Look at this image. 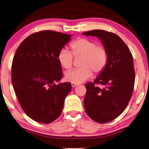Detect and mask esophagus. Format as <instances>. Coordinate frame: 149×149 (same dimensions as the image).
I'll list each match as a JSON object with an SVG mask.
<instances>
[{"instance_id": "obj_1", "label": "esophagus", "mask_w": 149, "mask_h": 149, "mask_svg": "<svg viewBox=\"0 0 149 149\" xmlns=\"http://www.w3.org/2000/svg\"><path fill=\"white\" fill-rule=\"evenodd\" d=\"M77 85L78 84H73V83H72V87H73V88H74V87H76Z\"/></svg>"}]
</instances>
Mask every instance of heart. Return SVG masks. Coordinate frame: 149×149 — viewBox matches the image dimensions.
<instances>
[{
  "label": "heart",
  "mask_w": 149,
  "mask_h": 149,
  "mask_svg": "<svg viewBox=\"0 0 149 149\" xmlns=\"http://www.w3.org/2000/svg\"><path fill=\"white\" fill-rule=\"evenodd\" d=\"M69 46L70 52L62 49L58 54L59 64L65 70H69L72 67L74 57L75 59L81 58L79 62L81 68L65 73V79L67 81L81 84L91 77L92 72L98 75L105 69L109 60V54L105 47L85 38L75 40Z\"/></svg>",
  "instance_id": "1"
}]
</instances>
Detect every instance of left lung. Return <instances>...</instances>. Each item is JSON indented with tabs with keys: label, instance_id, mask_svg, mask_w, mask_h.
Returning a JSON list of instances; mask_svg holds the SVG:
<instances>
[{
	"label": "left lung",
	"instance_id": "8db88e82",
	"mask_svg": "<svg viewBox=\"0 0 149 149\" xmlns=\"http://www.w3.org/2000/svg\"><path fill=\"white\" fill-rule=\"evenodd\" d=\"M83 34L99 38L109 54L103 72L94 82L85 85L87 92L84 98L88 116L96 123H108L124 111L132 96L136 77L132 54L113 33L92 30Z\"/></svg>",
	"mask_w": 149,
	"mask_h": 149
}]
</instances>
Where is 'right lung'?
I'll list each match as a JSON object with an SVG mask.
<instances>
[{"label":"right lung","instance_id":"obj_1","mask_svg":"<svg viewBox=\"0 0 149 149\" xmlns=\"http://www.w3.org/2000/svg\"><path fill=\"white\" fill-rule=\"evenodd\" d=\"M70 35L53 31L34 33L17 49L11 65V81L24 112L38 123L48 124L59 118L70 83L55 84L62 78L59 51Z\"/></svg>","mask_w":149,"mask_h":149}]
</instances>
